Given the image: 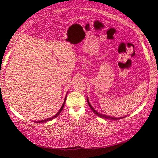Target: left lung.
Returning <instances> with one entry per match:
<instances>
[{"instance_id":"1","label":"left lung","mask_w":158,"mask_h":158,"mask_svg":"<svg viewBox=\"0 0 158 158\" xmlns=\"http://www.w3.org/2000/svg\"><path fill=\"white\" fill-rule=\"evenodd\" d=\"M87 102H88V105H89V107H90L91 109H92L93 112H94L95 114H96V115H98V116L99 117H102V118H104L110 119V120H118V119H121V118H123L124 117H123L115 118V117H110V116H107V115H105V114H101V113H98L96 111H95V110L92 107V106H91V104H90L89 102L88 99H87Z\"/></svg>"}]
</instances>
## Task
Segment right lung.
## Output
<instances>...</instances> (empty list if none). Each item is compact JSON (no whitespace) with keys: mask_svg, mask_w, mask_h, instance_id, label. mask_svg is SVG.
<instances>
[{"mask_svg":"<svg viewBox=\"0 0 158 158\" xmlns=\"http://www.w3.org/2000/svg\"><path fill=\"white\" fill-rule=\"evenodd\" d=\"M65 101H66V98H65V99H64V103H63V106H62V107H61V108L60 109V110L59 111V112L57 113L54 117H51V118H47V119H45V120H42V121H35V123H45V122H47V121H51L52 119H54V118H56L57 116H58L59 114L60 113V112L62 111V110H63V107H64V103H65Z\"/></svg>","mask_w":158,"mask_h":158,"instance_id":"obj_1","label":"right lung"}]
</instances>
